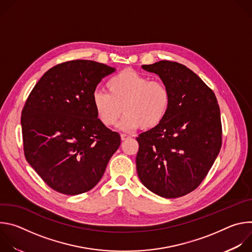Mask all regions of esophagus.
I'll return each mask as SVG.
<instances>
[{
	"label": "esophagus",
	"mask_w": 252,
	"mask_h": 252,
	"mask_svg": "<svg viewBox=\"0 0 252 252\" xmlns=\"http://www.w3.org/2000/svg\"><path fill=\"white\" fill-rule=\"evenodd\" d=\"M129 137V135H127V134H126V133H121V138H122V140H126V139H127Z\"/></svg>",
	"instance_id": "1"
}]
</instances>
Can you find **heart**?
Wrapping results in <instances>:
<instances>
[{"label":"heart","instance_id":"obj_1","mask_svg":"<svg viewBox=\"0 0 252 252\" xmlns=\"http://www.w3.org/2000/svg\"><path fill=\"white\" fill-rule=\"evenodd\" d=\"M109 93L96 91L93 94L94 112L105 126L117 124L128 131L138 127L153 129L165 119L170 106V92L161 81H151L133 69H124L106 83Z\"/></svg>","mask_w":252,"mask_h":252}]
</instances>
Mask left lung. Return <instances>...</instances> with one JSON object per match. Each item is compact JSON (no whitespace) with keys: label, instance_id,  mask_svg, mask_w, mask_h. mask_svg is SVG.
<instances>
[{"label":"left lung","instance_id":"left-lung-1","mask_svg":"<svg viewBox=\"0 0 252 252\" xmlns=\"http://www.w3.org/2000/svg\"><path fill=\"white\" fill-rule=\"evenodd\" d=\"M141 67L161 79L171 100L163 122L136 137L137 175L154 193L181 197L201 184L220 154V105L212 90L182 63L159 61Z\"/></svg>","mask_w":252,"mask_h":252}]
</instances>
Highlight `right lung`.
Segmentation results:
<instances>
[{
	"instance_id": "right-lung-1",
	"label": "right lung",
	"mask_w": 252,
	"mask_h": 252,
	"mask_svg": "<svg viewBox=\"0 0 252 252\" xmlns=\"http://www.w3.org/2000/svg\"><path fill=\"white\" fill-rule=\"evenodd\" d=\"M115 70L94 61L64 62L46 71L27 98L21 118L26 159L60 193L91 190L121 145L93 105L96 86Z\"/></svg>"
}]
</instances>
